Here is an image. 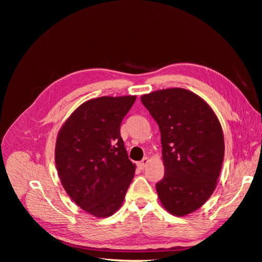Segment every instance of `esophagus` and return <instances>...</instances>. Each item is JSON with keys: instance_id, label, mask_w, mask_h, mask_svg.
I'll list each match as a JSON object with an SVG mask.
<instances>
[{"instance_id": "obj_1", "label": "esophagus", "mask_w": 262, "mask_h": 262, "mask_svg": "<svg viewBox=\"0 0 262 262\" xmlns=\"http://www.w3.org/2000/svg\"><path fill=\"white\" fill-rule=\"evenodd\" d=\"M148 162H149V159L148 158H144L142 161H140V162L137 163V165H138V168L140 169H145L146 166H147V164H148Z\"/></svg>"}]
</instances>
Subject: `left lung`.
<instances>
[{"mask_svg":"<svg viewBox=\"0 0 262 262\" xmlns=\"http://www.w3.org/2000/svg\"><path fill=\"white\" fill-rule=\"evenodd\" d=\"M141 100L161 132L164 177L157 183L160 202L174 216L191 214L217 186L225 149L221 122L203 98L186 89H163Z\"/></svg>","mask_w":262,"mask_h":262,"instance_id":"8db88e82","label":"left lung"}]
</instances>
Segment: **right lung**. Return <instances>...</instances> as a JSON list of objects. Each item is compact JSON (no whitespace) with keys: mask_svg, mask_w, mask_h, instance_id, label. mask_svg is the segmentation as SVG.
<instances>
[{"mask_svg":"<svg viewBox=\"0 0 262 262\" xmlns=\"http://www.w3.org/2000/svg\"><path fill=\"white\" fill-rule=\"evenodd\" d=\"M136 96L100 97L79 105L58 130L55 163L65 191L98 219L120 208L136 165L128 159L120 124Z\"/></svg>","mask_w":262,"mask_h":262,"instance_id":"obj_1","label":"right lung"}]
</instances>
